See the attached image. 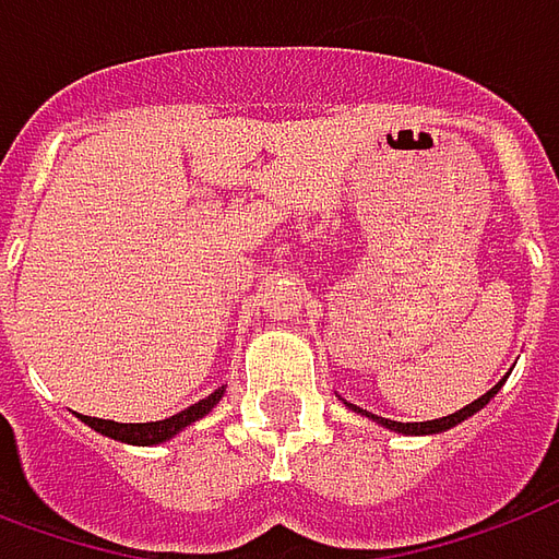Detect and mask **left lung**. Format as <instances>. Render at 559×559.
Segmentation results:
<instances>
[{
	"label": "left lung",
	"instance_id": "8db88e82",
	"mask_svg": "<svg viewBox=\"0 0 559 559\" xmlns=\"http://www.w3.org/2000/svg\"><path fill=\"white\" fill-rule=\"evenodd\" d=\"M503 386V381L500 384H495L491 390H488L486 396H479L476 402H471V405H464L462 411H455V414H450V417H438V419H426V423H396V419H384V417H374V414H369V411L357 408V405H352V402H345L348 408L357 411V414H366V417H372L378 426H384V429L390 431H402V435H438V431H447L452 429V426H459V423H464L467 417H474L476 411H483L495 399V393Z\"/></svg>",
	"mask_w": 559,
	"mask_h": 559
}]
</instances>
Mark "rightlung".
I'll return each instance as SVG.
<instances>
[{
    "label": "right lung",
    "mask_w": 559,
    "mask_h": 559,
    "mask_svg": "<svg viewBox=\"0 0 559 559\" xmlns=\"http://www.w3.org/2000/svg\"><path fill=\"white\" fill-rule=\"evenodd\" d=\"M223 393H226V386L214 390L211 396L199 399L195 405L185 408L181 414H175V417H166V419H157V423H116V419L83 417V414H80V419H83L85 426H92L95 431H100V435L112 438V441L133 443V447H154V443L169 441V438H175L178 431L187 429L190 423H195V419H202L205 414H211V411H214V405H217L219 399H223Z\"/></svg>",
    "instance_id": "right-lung-1"
}]
</instances>
